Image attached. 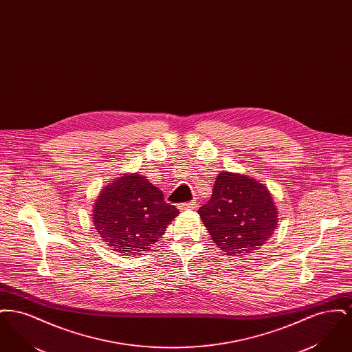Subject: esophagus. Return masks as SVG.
Instances as JSON below:
<instances>
[{"label": "esophagus", "instance_id": "esophagus-1", "mask_svg": "<svg viewBox=\"0 0 352 352\" xmlns=\"http://www.w3.org/2000/svg\"><path fill=\"white\" fill-rule=\"evenodd\" d=\"M197 206H195V201H187V203H181L178 204V210L179 211H190V210H194Z\"/></svg>", "mask_w": 352, "mask_h": 352}]
</instances>
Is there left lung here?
Listing matches in <instances>:
<instances>
[{
    "label": "left lung",
    "instance_id": "8db88e82",
    "mask_svg": "<svg viewBox=\"0 0 352 352\" xmlns=\"http://www.w3.org/2000/svg\"><path fill=\"white\" fill-rule=\"evenodd\" d=\"M198 212L212 241L227 256L254 253L278 226V211L268 187L239 173L220 171L211 199Z\"/></svg>",
    "mask_w": 352,
    "mask_h": 352
}]
</instances>
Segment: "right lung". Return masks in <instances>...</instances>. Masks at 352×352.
<instances>
[{
  "mask_svg": "<svg viewBox=\"0 0 352 352\" xmlns=\"http://www.w3.org/2000/svg\"><path fill=\"white\" fill-rule=\"evenodd\" d=\"M179 215L160 188L138 173H124L101 188L92 221L102 241L120 256H142Z\"/></svg>",
  "mask_w": 352,
  "mask_h": 352,
  "instance_id": "obj_1",
  "label": "right lung"
}]
</instances>
